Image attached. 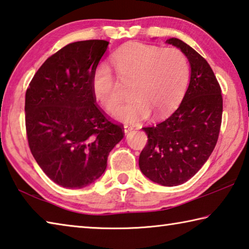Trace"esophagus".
<instances>
[{
  "label": "esophagus",
  "mask_w": 249,
  "mask_h": 249,
  "mask_svg": "<svg viewBox=\"0 0 249 249\" xmlns=\"http://www.w3.org/2000/svg\"><path fill=\"white\" fill-rule=\"evenodd\" d=\"M124 130H125V133H129V132H132V130H134V126L125 125V126H124Z\"/></svg>",
  "instance_id": "34e87169"
}]
</instances>
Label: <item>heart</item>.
<instances>
[{"label": "heart", "mask_w": 249, "mask_h": 249, "mask_svg": "<svg viewBox=\"0 0 249 249\" xmlns=\"http://www.w3.org/2000/svg\"><path fill=\"white\" fill-rule=\"evenodd\" d=\"M113 66L121 82L130 83L132 99L114 107L121 100L119 83L107 66L101 65L92 77V92L117 120L134 123L151 112L160 119L178 107L189 81V62L179 48L132 44L113 57Z\"/></svg>", "instance_id": "b5f03b06"}]
</instances>
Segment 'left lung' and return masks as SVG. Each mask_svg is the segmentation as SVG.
<instances>
[{"label": "left lung", "mask_w": 249, "mask_h": 249, "mask_svg": "<svg viewBox=\"0 0 249 249\" xmlns=\"http://www.w3.org/2000/svg\"><path fill=\"white\" fill-rule=\"evenodd\" d=\"M166 43L187 56L190 83L174 114L157 125L142 127L148 141L138 165L151 181L174 187L191 179L212 154L221 129L223 98L215 74L199 53L178 38Z\"/></svg>", "instance_id": "obj_1"}]
</instances>
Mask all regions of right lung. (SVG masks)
Instances as JSON below:
<instances>
[{
	"instance_id": "1",
	"label": "right lung",
	"mask_w": 249,
	"mask_h": 249,
	"mask_svg": "<svg viewBox=\"0 0 249 249\" xmlns=\"http://www.w3.org/2000/svg\"><path fill=\"white\" fill-rule=\"evenodd\" d=\"M108 41L91 39L65 46L34 75L25 95L29 149L48 178L81 189L107 169V156L124 137L96 104L92 77Z\"/></svg>"
}]
</instances>
